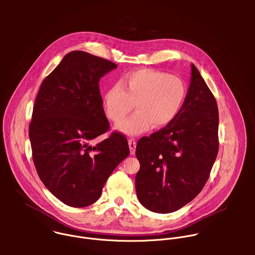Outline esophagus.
I'll use <instances>...</instances> for the list:
<instances>
[{
    "label": "esophagus",
    "instance_id": "1",
    "mask_svg": "<svg viewBox=\"0 0 255 255\" xmlns=\"http://www.w3.org/2000/svg\"><path fill=\"white\" fill-rule=\"evenodd\" d=\"M128 144H129V148H130V154L134 155L135 150H136V141H135V139H133V138L129 139Z\"/></svg>",
    "mask_w": 255,
    "mask_h": 255
}]
</instances>
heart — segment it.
Masks as SVG:
<instances>
[{"instance_id": "obj_1", "label": "heart", "mask_w": 255, "mask_h": 255, "mask_svg": "<svg viewBox=\"0 0 255 255\" xmlns=\"http://www.w3.org/2000/svg\"><path fill=\"white\" fill-rule=\"evenodd\" d=\"M187 88L180 78L153 69H139L122 77L118 85L109 88L104 95L107 117L119 122L135 104L136 112L118 123L116 130L136 136L169 125L184 105Z\"/></svg>"}]
</instances>
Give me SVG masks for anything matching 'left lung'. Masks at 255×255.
Returning <instances> with one entry per match:
<instances>
[{
  "mask_svg": "<svg viewBox=\"0 0 255 255\" xmlns=\"http://www.w3.org/2000/svg\"><path fill=\"white\" fill-rule=\"evenodd\" d=\"M191 67V83L176 118L136 145L137 198L155 213L174 212L199 195L219 148L216 100L197 67Z\"/></svg>",
  "mask_w": 255,
  "mask_h": 255,
  "instance_id": "left-lung-1",
  "label": "left lung"
}]
</instances>
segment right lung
Segmentation results:
<instances>
[{
  "instance_id": "1",
  "label": "right lung",
  "mask_w": 255,
  "mask_h": 255,
  "mask_svg": "<svg viewBox=\"0 0 255 255\" xmlns=\"http://www.w3.org/2000/svg\"><path fill=\"white\" fill-rule=\"evenodd\" d=\"M117 64L85 51L67 53L42 82L33 107L29 138L33 161L47 190L67 206L99 200L108 177L129 155L127 139L110 127L99 82Z\"/></svg>"
}]
</instances>
